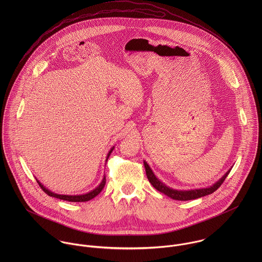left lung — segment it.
Returning <instances> with one entry per match:
<instances>
[{
    "mask_svg": "<svg viewBox=\"0 0 262 262\" xmlns=\"http://www.w3.org/2000/svg\"><path fill=\"white\" fill-rule=\"evenodd\" d=\"M143 163H144V167H145L147 179H148L150 184L153 186V187H155L158 191H160V192L166 194L167 196H169V198H171L173 200H177V201H189V200L199 199V198H202V196H205V195L213 193L215 190L218 189V187L223 184L225 179L227 178V176L229 174V172L231 170V169H229L217 183H215L211 187L194 188V189H188V190H181V189H174V188L167 187L165 184L160 182L155 177V174L152 171V169L150 168L148 163L145 160L143 161Z\"/></svg>",
    "mask_w": 262,
    "mask_h": 262,
    "instance_id": "left-lung-1",
    "label": "left lung"
}]
</instances>
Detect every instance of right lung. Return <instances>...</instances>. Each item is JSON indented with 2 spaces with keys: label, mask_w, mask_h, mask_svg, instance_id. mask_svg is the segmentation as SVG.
Listing matches in <instances>:
<instances>
[{
  "label": "right lung",
  "mask_w": 262,
  "mask_h": 262,
  "mask_svg": "<svg viewBox=\"0 0 262 262\" xmlns=\"http://www.w3.org/2000/svg\"><path fill=\"white\" fill-rule=\"evenodd\" d=\"M113 150H114V146H113L112 148L109 151V153H108V155H107L106 161L108 160V158H109L110 154L112 153ZM36 181H37L38 185L43 189V191H45V192H46L48 195H50V196H53V198H56V199H60V200H63V201H68V202H88V201L94 199L95 196H97V195L102 191V189L104 188L105 184H106V177L103 178L101 184H100L98 187H96V188H94L93 190H91V191H89V192H86V193H83V194H76V195L55 193V192H53V191H51V190H49L48 188H46V187H44L38 180H36Z\"/></svg>",
  "instance_id": "right-lung-1"
}]
</instances>
